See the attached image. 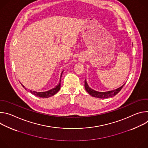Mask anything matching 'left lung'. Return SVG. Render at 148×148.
Here are the masks:
<instances>
[{"mask_svg":"<svg viewBox=\"0 0 148 148\" xmlns=\"http://www.w3.org/2000/svg\"><path fill=\"white\" fill-rule=\"evenodd\" d=\"M125 84L121 87L112 90V91H107V92H98L97 91H95L92 89H91L88 85V84L87 82L86 79H85V84H84V86H85L86 90L87 91V92L91 95V96L98 98H107L110 97H112L115 95H116L122 88V87L124 86Z\"/></svg>","mask_w":148,"mask_h":148,"instance_id":"1","label":"left lung"}]
</instances>
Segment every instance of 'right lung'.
I'll return each mask as SVG.
<instances>
[{"label":"right lung","mask_w":148,"mask_h":148,"mask_svg":"<svg viewBox=\"0 0 148 148\" xmlns=\"http://www.w3.org/2000/svg\"><path fill=\"white\" fill-rule=\"evenodd\" d=\"M62 73L63 71H62L61 73V76H60V82H59V84H58V85L54 88L50 90H49L47 91H45V92H36V91H32V90H28L29 91H30V92L33 94V95H35L36 96H37L38 97H40V98H49L50 97H51L54 95H55L60 89V86H61V76H62ZM22 86L25 88L24 86L22 85ZM26 90L27 89L26 88H25Z\"/></svg>","instance_id":"1"}]
</instances>
